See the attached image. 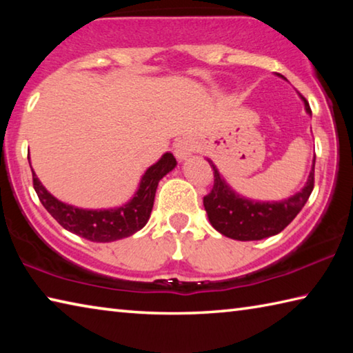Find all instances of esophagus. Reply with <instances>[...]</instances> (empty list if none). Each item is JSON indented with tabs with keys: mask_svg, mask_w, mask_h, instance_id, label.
Masks as SVG:
<instances>
[{
	"mask_svg": "<svg viewBox=\"0 0 353 353\" xmlns=\"http://www.w3.org/2000/svg\"><path fill=\"white\" fill-rule=\"evenodd\" d=\"M172 149H174L176 157L181 160V162H183V160H187L188 157H191V155L194 154L196 143L193 139H190V137H182V139L174 141Z\"/></svg>",
	"mask_w": 353,
	"mask_h": 353,
	"instance_id": "obj_1",
	"label": "esophagus"
}]
</instances>
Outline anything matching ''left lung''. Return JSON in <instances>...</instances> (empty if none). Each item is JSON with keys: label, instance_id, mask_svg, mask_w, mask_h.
Instances as JSON below:
<instances>
[{"label": "left lung", "instance_id": "8db88e82", "mask_svg": "<svg viewBox=\"0 0 353 353\" xmlns=\"http://www.w3.org/2000/svg\"><path fill=\"white\" fill-rule=\"evenodd\" d=\"M280 76V74H277ZM285 79L283 76H280ZM305 112L312 115L307 99L301 97ZM214 172V183L210 193L204 198V207L208 221L221 235L238 241H255L274 236L282 232L297 213L305 205L314 187V162L305 185L290 198L282 201H254L244 198L225 182L210 159H207Z\"/></svg>", "mask_w": 353, "mask_h": 353}]
</instances>
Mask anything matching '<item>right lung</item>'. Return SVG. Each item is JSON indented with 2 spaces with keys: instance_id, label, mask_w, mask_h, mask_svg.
I'll return each mask as SVG.
<instances>
[{
  "instance_id": "1",
  "label": "right lung",
  "mask_w": 353,
  "mask_h": 353,
  "mask_svg": "<svg viewBox=\"0 0 353 353\" xmlns=\"http://www.w3.org/2000/svg\"><path fill=\"white\" fill-rule=\"evenodd\" d=\"M176 165L174 155L165 152L141 176L139 188L132 198L126 204L110 208H81L65 204L43 187L32 166L31 171L34 190L41 205L63 229L93 243H112L132 236L146 225L149 216H151L159 182L174 170Z\"/></svg>"
}]
</instances>
